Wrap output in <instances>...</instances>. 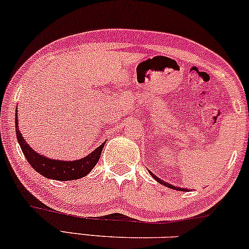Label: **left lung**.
Returning <instances> with one entry per match:
<instances>
[{
    "instance_id": "left-lung-1",
    "label": "left lung",
    "mask_w": 249,
    "mask_h": 249,
    "mask_svg": "<svg viewBox=\"0 0 249 249\" xmlns=\"http://www.w3.org/2000/svg\"><path fill=\"white\" fill-rule=\"evenodd\" d=\"M150 172V171H149ZM150 175L153 176V178H155L157 181L159 182H161L162 185H164V186H166V187H170V188H174V190H177V191H184V192H188V190L187 188H180V187H176V186H174V185H171V184H169V182H166V181H164V180H162V179H160L159 177H156L155 175L154 174H152V172H150ZM191 191V190H190Z\"/></svg>"
}]
</instances>
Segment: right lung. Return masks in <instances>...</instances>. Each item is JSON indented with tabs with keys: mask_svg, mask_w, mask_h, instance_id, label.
<instances>
[{
	"mask_svg": "<svg viewBox=\"0 0 249 249\" xmlns=\"http://www.w3.org/2000/svg\"><path fill=\"white\" fill-rule=\"evenodd\" d=\"M16 134H17V140L20 144L21 150H23L25 157L30 163L31 166L36 171L42 175L43 177L55 179V180H74V179H80L92 171L96 163L99 162L100 157L105 143L97 147L94 152L87 155L84 159L77 160V161H58V160H52L45 157L40 154L34 152L28 144L25 142L23 135L18 130L17 122V111H16Z\"/></svg>",
	"mask_w": 249,
	"mask_h": 249,
	"instance_id": "right-lung-1",
	"label": "right lung"
}]
</instances>
